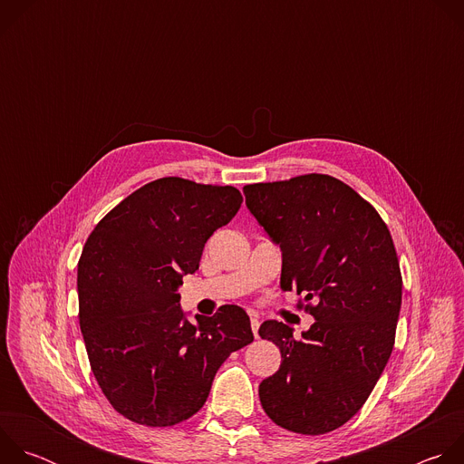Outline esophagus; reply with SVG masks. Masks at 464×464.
<instances>
[{
	"instance_id": "1",
	"label": "esophagus",
	"mask_w": 464,
	"mask_h": 464,
	"mask_svg": "<svg viewBox=\"0 0 464 464\" xmlns=\"http://www.w3.org/2000/svg\"><path fill=\"white\" fill-rule=\"evenodd\" d=\"M258 326H260V321H258L256 317H251V330H253V334H255V338L258 336Z\"/></svg>"
}]
</instances>
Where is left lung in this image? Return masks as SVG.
<instances>
[{
  "label": "left lung",
  "instance_id": "8db88e82",
  "mask_svg": "<svg viewBox=\"0 0 464 464\" xmlns=\"http://www.w3.org/2000/svg\"><path fill=\"white\" fill-rule=\"evenodd\" d=\"M244 194L281 247V288L314 301L299 340L283 321L258 328L283 358L258 385L262 410L294 433L334 431L362 410L392 353L402 276L391 233L354 188L326 174L253 183Z\"/></svg>",
  "mask_w": 464,
  "mask_h": 464
}]
</instances>
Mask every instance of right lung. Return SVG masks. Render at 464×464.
<instances>
[{"label":"right lung","instance_id":"add662e5","mask_svg":"<svg viewBox=\"0 0 464 464\" xmlns=\"http://www.w3.org/2000/svg\"><path fill=\"white\" fill-rule=\"evenodd\" d=\"M240 204L231 185L160 178L124 198L88 237L77 272L81 333L99 387L128 420L150 428L187 420L206 404L229 354L253 342L240 306L190 323L178 294L208 238Z\"/></svg>","mask_w":464,"mask_h":464}]
</instances>
